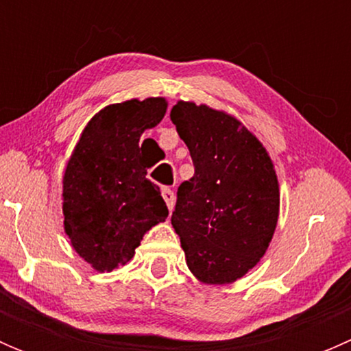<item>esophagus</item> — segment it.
I'll list each match as a JSON object with an SVG mask.
<instances>
[{"mask_svg": "<svg viewBox=\"0 0 351 351\" xmlns=\"http://www.w3.org/2000/svg\"><path fill=\"white\" fill-rule=\"evenodd\" d=\"M161 195H162V198H165L166 205H168V208H169V212H173V208H175V200H176L173 190L171 189H162Z\"/></svg>", "mask_w": 351, "mask_h": 351, "instance_id": "34e87169", "label": "esophagus"}]
</instances>
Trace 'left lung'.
<instances>
[{
    "label": "left lung",
    "mask_w": 351,
    "mask_h": 351,
    "mask_svg": "<svg viewBox=\"0 0 351 351\" xmlns=\"http://www.w3.org/2000/svg\"><path fill=\"white\" fill-rule=\"evenodd\" d=\"M169 117L195 166L171 215L186 265L202 284H232L256 267L274 238L280 208L274 162L224 110L180 100Z\"/></svg>",
    "instance_id": "left-lung-1"
}]
</instances>
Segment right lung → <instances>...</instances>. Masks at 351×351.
Wrapping results in <instances>:
<instances>
[{
	"label": "right lung",
	"instance_id": "1",
	"mask_svg": "<svg viewBox=\"0 0 351 351\" xmlns=\"http://www.w3.org/2000/svg\"><path fill=\"white\" fill-rule=\"evenodd\" d=\"M162 97L101 108L81 132L62 176L64 232L97 271L129 263L144 234L168 217L159 186L146 178L139 139L165 117Z\"/></svg>",
	"mask_w": 351,
	"mask_h": 351
}]
</instances>
